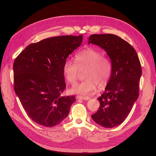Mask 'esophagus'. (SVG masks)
Here are the masks:
<instances>
[{
  "instance_id": "34e87169",
  "label": "esophagus",
  "mask_w": 156,
  "mask_h": 156,
  "mask_svg": "<svg viewBox=\"0 0 156 156\" xmlns=\"http://www.w3.org/2000/svg\"><path fill=\"white\" fill-rule=\"evenodd\" d=\"M77 98L81 99V100H88L90 99V98L88 96H77Z\"/></svg>"
}]
</instances>
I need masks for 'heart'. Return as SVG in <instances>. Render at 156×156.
Returning <instances> with one entry per match:
<instances>
[{
	"label": "heart",
	"instance_id": "1",
	"mask_svg": "<svg viewBox=\"0 0 156 156\" xmlns=\"http://www.w3.org/2000/svg\"><path fill=\"white\" fill-rule=\"evenodd\" d=\"M75 62L66 60L63 65V73L67 81L72 84L76 83L80 71L86 70L84 75L85 81L70 89V92L80 95L94 93L97 87L105 88L109 82L112 64L110 58L103 55L100 51L87 48L75 56Z\"/></svg>",
	"mask_w": 156,
	"mask_h": 156
}]
</instances>
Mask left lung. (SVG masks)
Listing matches in <instances>:
<instances>
[{"instance_id": "left-lung-1", "label": "left lung", "mask_w": 156, "mask_h": 156, "mask_svg": "<svg viewBox=\"0 0 156 156\" xmlns=\"http://www.w3.org/2000/svg\"><path fill=\"white\" fill-rule=\"evenodd\" d=\"M90 44L105 49L112 62L111 79L105 92L98 98L100 107L91 116L98 125L111 128L125 120L137 100L142 68L135 49L119 36L92 34Z\"/></svg>"}]
</instances>
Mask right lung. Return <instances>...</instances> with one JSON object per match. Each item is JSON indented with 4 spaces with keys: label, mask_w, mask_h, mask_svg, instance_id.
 I'll use <instances>...</instances> for the list:
<instances>
[{
    "label": "right lung",
    "mask_w": 156,
    "mask_h": 156,
    "mask_svg": "<svg viewBox=\"0 0 156 156\" xmlns=\"http://www.w3.org/2000/svg\"><path fill=\"white\" fill-rule=\"evenodd\" d=\"M82 41L83 35L49 37L28 45L14 60V90L36 123L53 127L68 116L76 100L61 96L66 87L63 65Z\"/></svg>",
    "instance_id": "right-lung-1"
}]
</instances>
